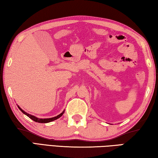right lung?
I'll use <instances>...</instances> for the list:
<instances>
[{"mask_svg": "<svg viewBox=\"0 0 158 158\" xmlns=\"http://www.w3.org/2000/svg\"><path fill=\"white\" fill-rule=\"evenodd\" d=\"M18 107L19 108V110H20L23 113V114L27 115V117L31 118L32 120L35 121H36V122H38V123H45L51 122V121H54V120H56V119H57V118H59L60 117H62V115L63 114V113H64V112H63L62 113H61V114H60L59 115H57V116H56V117H52V118H38L37 117H34V116L27 114V113H26V112H24L23 110H22V109H21L19 106H18Z\"/></svg>", "mask_w": 158, "mask_h": 158, "instance_id": "1", "label": "right lung"}]
</instances>
